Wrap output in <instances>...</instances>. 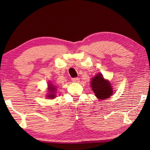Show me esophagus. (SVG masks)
Returning a JSON list of instances; mask_svg holds the SVG:
<instances>
[{
    "label": "esophagus",
    "instance_id": "1",
    "mask_svg": "<svg viewBox=\"0 0 150 150\" xmlns=\"http://www.w3.org/2000/svg\"><path fill=\"white\" fill-rule=\"evenodd\" d=\"M72 81H73L74 83H79V78H78V77L73 78Z\"/></svg>",
    "mask_w": 150,
    "mask_h": 150
}]
</instances>
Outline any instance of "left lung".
<instances>
[{
  "label": "left lung",
  "mask_w": 150,
  "mask_h": 150,
  "mask_svg": "<svg viewBox=\"0 0 150 150\" xmlns=\"http://www.w3.org/2000/svg\"><path fill=\"white\" fill-rule=\"evenodd\" d=\"M91 86L95 96L100 100L109 98L113 93V88L110 81L105 79L100 73H97L95 77L92 78Z\"/></svg>",
  "instance_id": "1"
}]
</instances>
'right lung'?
<instances>
[{
	"label": "right lung",
	"mask_w": 150,
	"mask_h": 150,
	"mask_svg": "<svg viewBox=\"0 0 150 150\" xmlns=\"http://www.w3.org/2000/svg\"><path fill=\"white\" fill-rule=\"evenodd\" d=\"M56 88L55 87L54 85H52V83H49L48 84V91H49V93L47 96V98H49L50 99H53L55 97V90Z\"/></svg>",
	"instance_id": "obj_1"
}]
</instances>
